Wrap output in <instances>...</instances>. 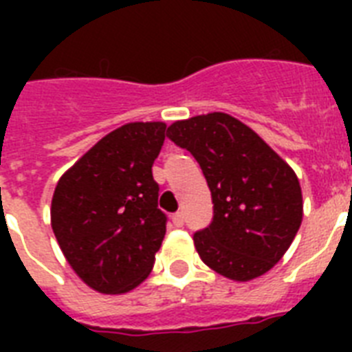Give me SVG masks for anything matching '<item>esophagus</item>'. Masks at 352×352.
Instances as JSON below:
<instances>
[{
    "label": "esophagus",
    "instance_id": "34e87169",
    "mask_svg": "<svg viewBox=\"0 0 352 352\" xmlns=\"http://www.w3.org/2000/svg\"><path fill=\"white\" fill-rule=\"evenodd\" d=\"M171 221H173V225L175 226H182L184 225V214H182V212H177V214L171 215Z\"/></svg>",
    "mask_w": 352,
    "mask_h": 352
}]
</instances>
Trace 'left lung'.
<instances>
[{"mask_svg": "<svg viewBox=\"0 0 352 352\" xmlns=\"http://www.w3.org/2000/svg\"><path fill=\"white\" fill-rule=\"evenodd\" d=\"M195 157L212 192L214 221L193 235L204 265L232 281L267 274L285 256L303 219L294 170L252 127L206 113L168 127Z\"/></svg>", "mask_w": 352, "mask_h": 352, "instance_id": "1", "label": "left lung"}]
</instances>
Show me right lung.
<instances>
[{"label": "right lung", "mask_w": 352, "mask_h": 352, "mask_svg": "<svg viewBox=\"0 0 352 352\" xmlns=\"http://www.w3.org/2000/svg\"><path fill=\"white\" fill-rule=\"evenodd\" d=\"M164 122H129L107 133L58 181L51 226L74 274L100 294H126L153 268L166 234L151 166Z\"/></svg>", "instance_id": "1"}]
</instances>
